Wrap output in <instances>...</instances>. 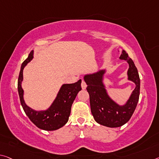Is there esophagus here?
Segmentation results:
<instances>
[{
    "label": "esophagus",
    "mask_w": 159,
    "mask_h": 159,
    "mask_svg": "<svg viewBox=\"0 0 159 159\" xmlns=\"http://www.w3.org/2000/svg\"><path fill=\"white\" fill-rule=\"evenodd\" d=\"M86 87H87L86 84H85L84 80H83L82 83H81V88H82V89L83 90H85V89H86Z\"/></svg>",
    "instance_id": "obj_1"
}]
</instances>
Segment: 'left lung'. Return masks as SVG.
I'll use <instances>...</instances> for the list:
<instances>
[{
	"label": "left lung",
	"mask_w": 159,
	"mask_h": 159,
	"mask_svg": "<svg viewBox=\"0 0 159 159\" xmlns=\"http://www.w3.org/2000/svg\"><path fill=\"white\" fill-rule=\"evenodd\" d=\"M120 59L125 60L129 64L127 80L135 84V89L124 104L115 102L108 93L104 83L106 68L84 76L88 85L86 89L90 95V110L94 120L98 124L107 127H119L126 124L134 113L139 97L140 79L134 61L125 50L121 52Z\"/></svg>",
	"instance_id": "left-lung-1"
}]
</instances>
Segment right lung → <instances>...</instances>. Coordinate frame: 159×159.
<instances>
[{"label": "right lung", "instance_id": "add662e5", "mask_svg": "<svg viewBox=\"0 0 159 159\" xmlns=\"http://www.w3.org/2000/svg\"><path fill=\"white\" fill-rule=\"evenodd\" d=\"M34 57V51L30 53L28 57L22 64L20 71L17 90L20 100L25 114L39 129L46 131H54L66 124L70 114L73 102L80 90H81V80L74 84H63L51 105L44 110H35L29 107L24 100V90L22 88L23 80V69Z\"/></svg>", "mask_w": 159, "mask_h": 159}]
</instances>
